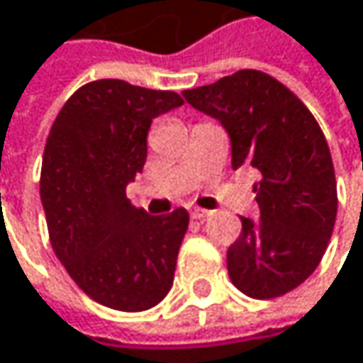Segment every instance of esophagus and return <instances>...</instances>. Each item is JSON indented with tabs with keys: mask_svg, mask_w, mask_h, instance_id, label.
<instances>
[{
	"mask_svg": "<svg viewBox=\"0 0 363 363\" xmlns=\"http://www.w3.org/2000/svg\"><path fill=\"white\" fill-rule=\"evenodd\" d=\"M212 212L210 210H203V208H191V218H195V220H203V218H208Z\"/></svg>",
	"mask_w": 363,
	"mask_h": 363,
	"instance_id": "1",
	"label": "esophagus"
}]
</instances>
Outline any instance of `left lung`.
I'll list each match as a JSON object with an SVG mask.
<instances>
[{
	"label": "left lung",
	"instance_id": "obj_1",
	"mask_svg": "<svg viewBox=\"0 0 363 363\" xmlns=\"http://www.w3.org/2000/svg\"><path fill=\"white\" fill-rule=\"evenodd\" d=\"M182 96L223 123L233 170L250 166L260 174V218L242 216V233L227 250L233 286L250 298L294 290L318 269L336 220L334 166L320 123L281 82L254 69Z\"/></svg>",
	"mask_w": 363,
	"mask_h": 363
}]
</instances>
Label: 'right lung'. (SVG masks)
I'll use <instances>...</instances> for the list:
<instances>
[{
    "mask_svg": "<svg viewBox=\"0 0 363 363\" xmlns=\"http://www.w3.org/2000/svg\"><path fill=\"white\" fill-rule=\"evenodd\" d=\"M182 103L170 90L90 82L45 140L39 193L52 248L90 298L117 311L155 307L174 281L189 212L151 216L130 203L125 186L147 162L151 121Z\"/></svg>",
    "mask_w": 363,
    "mask_h": 363,
    "instance_id": "add662e5",
    "label": "right lung"
}]
</instances>
